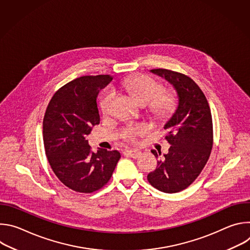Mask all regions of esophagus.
I'll use <instances>...</instances> for the list:
<instances>
[{
    "instance_id": "34e87169",
    "label": "esophagus",
    "mask_w": 250,
    "mask_h": 250,
    "mask_svg": "<svg viewBox=\"0 0 250 250\" xmlns=\"http://www.w3.org/2000/svg\"><path fill=\"white\" fill-rule=\"evenodd\" d=\"M125 153H126L128 156L132 157V158H137V157H139V156L141 155V152H140V151H138V150H133V149H128V150L125 151Z\"/></svg>"
}]
</instances>
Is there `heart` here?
Here are the masks:
<instances>
[{"label": "heart", "instance_id": "b5f03b06", "mask_svg": "<svg viewBox=\"0 0 250 250\" xmlns=\"http://www.w3.org/2000/svg\"><path fill=\"white\" fill-rule=\"evenodd\" d=\"M121 85L131 93L141 104H148L150 112L157 118H165L169 116L175 109L177 97L173 90L162 89L161 84L154 78L138 74L127 77L121 82ZM116 92L108 89L100 99V109L104 115H109L115 104ZM149 130L146 124L127 125L122 132L121 136L124 140L134 142L138 136L146 134Z\"/></svg>", "mask_w": 250, "mask_h": 250}]
</instances>
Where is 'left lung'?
Listing matches in <instances>:
<instances>
[{
    "mask_svg": "<svg viewBox=\"0 0 250 250\" xmlns=\"http://www.w3.org/2000/svg\"><path fill=\"white\" fill-rule=\"evenodd\" d=\"M177 91L179 104L164 125L165 139L171 145L168 153L157 161L147 175L148 182L164 193H178L188 188L207 164L213 144L212 120L208 100L189 76L168 69H152ZM156 158L160 152L151 150Z\"/></svg>",
    "mask_w": 250,
    "mask_h": 250,
    "instance_id": "8db88e82",
    "label": "left lung"
}]
</instances>
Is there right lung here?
I'll return each mask as SVG.
<instances>
[{
    "instance_id": "obj_1",
    "label": "right lung",
    "mask_w": 250,
    "mask_h": 250,
    "mask_svg": "<svg viewBox=\"0 0 250 250\" xmlns=\"http://www.w3.org/2000/svg\"><path fill=\"white\" fill-rule=\"evenodd\" d=\"M111 75L82 76L55 92L43 118V144L50 167L69 189L93 193L109 182L121 158L117 150L92 151L86 139L100 124L97 97Z\"/></svg>"
}]
</instances>
